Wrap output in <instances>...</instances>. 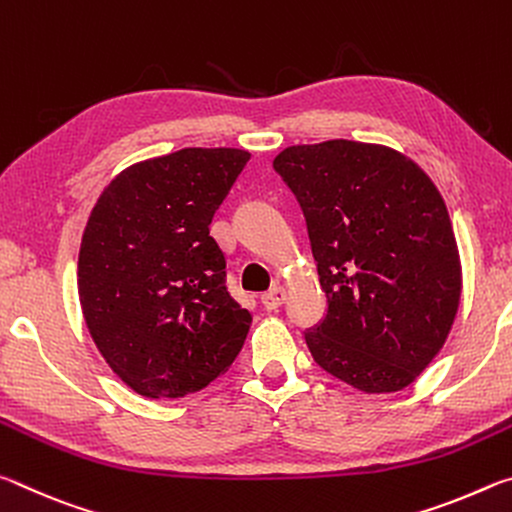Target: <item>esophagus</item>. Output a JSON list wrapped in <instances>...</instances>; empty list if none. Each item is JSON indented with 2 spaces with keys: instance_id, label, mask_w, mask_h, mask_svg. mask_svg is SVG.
I'll return each mask as SVG.
<instances>
[{
  "instance_id": "esophagus-1",
  "label": "esophagus",
  "mask_w": 512,
  "mask_h": 512,
  "mask_svg": "<svg viewBox=\"0 0 512 512\" xmlns=\"http://www.w3.org/2000/svg\"><path fill=\"white\" fill-rule=\"evenodd\" d=\"M284 300H287V291H284V287H280V284H275L273 289H268L266 293H262V305L266 309H277Z\"/></svg>"
}]
</instances>
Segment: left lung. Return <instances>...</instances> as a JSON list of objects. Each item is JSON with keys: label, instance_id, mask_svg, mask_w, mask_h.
Returning <instances> with one entry per match:
<instances>
[{"label": "left lung", "instance_id": "obj_1", "mask_svg": "<svg viewBox=\"0 0 512 512\" xmlns=\"http://www.w3.org/2000/svg\"><path fill=\"white\" fill-rule=\"evenodd\" d=\"M273 167L305 212L327 296L311 357L361 393L402 391L445 345L463 291L438 187L409 155L352 140L287 146Z\"/></svg>", "mask_w": 512, "mask_h": 512}]
</instances>
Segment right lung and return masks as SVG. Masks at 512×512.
Wrapping results in <instances>:
<instances>
[{
    "instance_id": "obj_1",
    "label": "right lung",
    "mask_w": 512,
    "mask_h": 512,
    "mask_svg": "<svg viewBox=\"0 0 512 512\" xmlns=\"http://www.w3.org/2000/svg\"><path fill=\"white\" fill-rule=\"evenodd\" d=\"M244 149H180L135 162L103 187L79 250V300L112 372L151 400L203 391L253 325L225 291L210 223Z\"/></svg>"
}]
</instances>
